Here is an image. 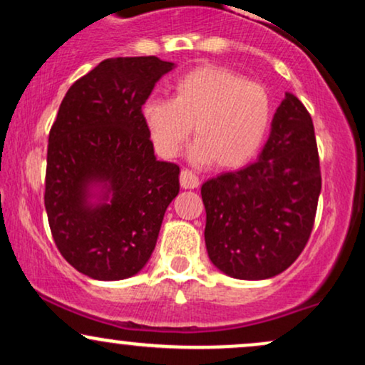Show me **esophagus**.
Returning a JSON list of instances; mask_svg holds the SVG:
<instances>
[{"label":"esophagus","mask_w":365,"mask_h":365,"mask_svg":"<svg viewBox=\"0 0 365 365\" xmlns=\"http://www.w3.org/2000/svg\"><path fill=\"white\" fill-rule=\"evenodd\" d=\"M180 185H182V188H197L199 187V178L192 171L182 170V173H180Z\"/></svg>","instance_id":"esophagus-1"}]
</instances>
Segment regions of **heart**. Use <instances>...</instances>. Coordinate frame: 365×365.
I'll use <instances>...</instances> for the list:
<instances>
[{"label":"heart","instance_id":"1","mask_svg":"<svg viewBox=\"0 0 365 365\" xmlns=\"http://www.w3.org/2000/svg\"><path fill=\"white\" fill-rule=\"evenodd\" d=\"M142 118L159 156L175 158L194 128L195 163L237 170L259 153L273 118L269 92L221 66H199L177 78L173 99L149 98Z\"/></svg>","mask_w":365,"mask_h":365}]
</instances>
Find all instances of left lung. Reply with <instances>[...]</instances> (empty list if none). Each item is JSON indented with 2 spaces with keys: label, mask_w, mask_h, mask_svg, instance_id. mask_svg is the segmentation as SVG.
<instances>
[{
  "label": "left lung",
  "mask_w": 365,
  "mask_h": 365,
  "mask_svg": "<svg viewBox=\"0 0 365 365\" xmlns=\"http://www.w3.org/2000/svg\"><path fill=\"white\" fill-rule=\"evenodd\" d=\"M319 194L312 118L299 98L287 92L257 161L207 180L200 188L211 262L237 279L283 273L311 237Z\"/></svg>",
  "instance_id": "8db88e82"
}]
</instances>
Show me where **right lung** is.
Listing matches in <instances>:
<instances>
[{"instance_id": "right-lung-1", "label": "right lung", "mask_w": 365, "mask_h": 365, "mask_svg": "<svg viewBox=\"0 0 365 365\" xmlns=\"http://www.w3.org/2000/svg\"><path fill=\"white\" fill-rule=\"evenodd\" d=\"M175 63L110 58L70 87L48 144L44 206L54 244L82 274H137L156 247L180 168L158 161L142 118L154 86Z\"/></svg>"}]
</instances>
